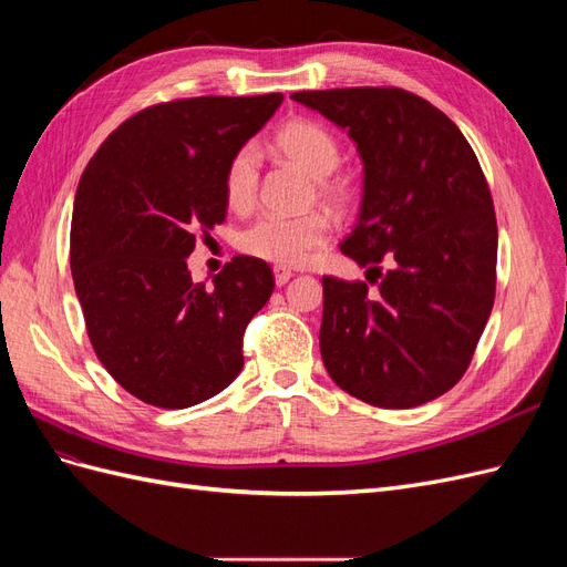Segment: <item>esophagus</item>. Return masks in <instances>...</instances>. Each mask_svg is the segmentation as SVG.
Segmentation results:
<instances>
[{"label": "esophagus", "mask_w": 567, "mask_h": 567, "mask_svg": "<svg viewBox=\"0 0 567 567\" xmlns=\"http://www.w3.org/2000/svg\"><path fill=\"white\" fill-rule=\"evenodd\" d=\"M290 277H293V271L290 269L274 267V281H277V286H286L290 281Z\"/></svg>", "instance_id": "esophagus-1"}]
</instances>
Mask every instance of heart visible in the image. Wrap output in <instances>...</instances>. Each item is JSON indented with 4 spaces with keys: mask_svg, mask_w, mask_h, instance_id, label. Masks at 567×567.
<instances>
[{
    "mask_svg": "<svg viewBox=\"0 0 567 567\" xmlns=\"http://www.w3.org/2000/svg\"><path fill=\"white\" fill-rule=\"evenodd\" d=\"M271 146L286 161L298 165L312 177L317 200L333 213H346L354 203L357 186L352 177L338 173L340 144L329 127L310 117H293L274 132ZM260 184V156L255 146L246 144L231 153L225 167V198L229 208L244 213L252 208ZM331 234V221L323 213L312 210L296 217L265 215L255 219L238 236V250L279 267H298L310 260Z\"/></svg>",
    "mask_w": 567,
    "mask_h": 567,
    "instance_id": "b5f03b06",
    "label": "heart"
}]
</instances>
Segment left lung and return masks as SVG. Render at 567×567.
<instances>
[{
  "label": "left lung",
  "instance_id": "1",
  "mask_svg": "<svg viewBox=\"0 0 567 567\" xmlns=\"http://www.w3.org/2000/svg\"><path fill=\"white\" fill-rule=\"evenodd\" d=\"M290 99L346 127L364 161L362 210L340 250L369 271L367 281L321 279L323 367L373 406L431 402L466 373L494 305L496 215L483 167L452 120L406 90Z\"/></svg>",
  "mask_w": 567,
  "mask_h": 567
}]
</instances>
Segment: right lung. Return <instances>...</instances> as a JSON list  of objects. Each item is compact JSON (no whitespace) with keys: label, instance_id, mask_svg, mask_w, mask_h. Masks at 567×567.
Masks as SVG:
<instances>
[{"label":"right lung","instance_id":"obj_1","mask_svg":"<svg viewBox=\"0 0 567 567\" xmlns=\"http://www.w3.org/2000/svg\"><path fill=\"white\" fill-rule=\"evenodd\" d=\"M284 94L194 96L127 117L84 167L71 269L99 362L136 400L186 409L244 369V333L274 290L265 260L236 255L194 284L196 236L227 217L225 167Z\"/></svg>","mask_w":567,"mask_h":567}]
</instances>
